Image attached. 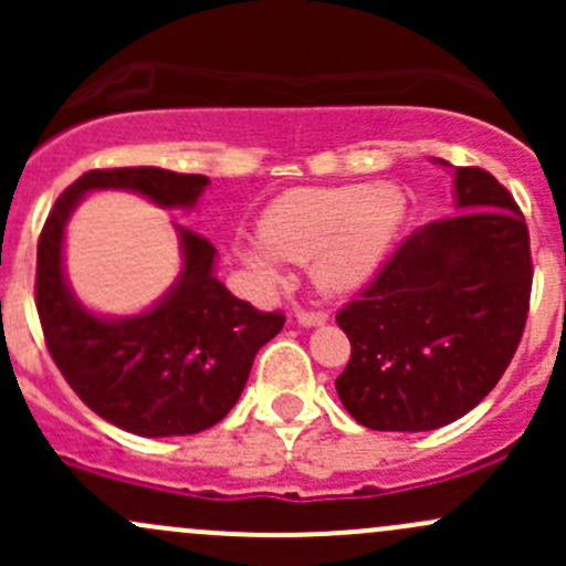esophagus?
<instances>
[{
    "instance_id": "1",
    "label": "esophagus",
    "mask_w": 566,
    "mask_h": 566,
    "mask_svg": "<svg viewBox=\"0 0 566 566\" xmlns=\"http://www.w3.org/2000/svg\"><path fill=\"white\" fill-rule=\"evenodd\" d=\"M328 315L325 312H298V323L304 325V328H315V325H323Z\"/></svg>"
}]
</instances>
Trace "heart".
I'll list each match as a JSON object with an SVG mask.
<instances>
[{"mask_svg": "<svg viewBox=\"0 0 566 566\" xmlns=\"http://www.w3.org/2000/svg\"><path fill=\"white\" fill-rule=\"evenodd\" d=\"M408 193L397 182L293 188L260 219V243L241 256L260 284H284L282 262L308 265L323 295H350L367 287L397 247L408 221Z\"/></svg>", "mask_w": 566, "mask_h": 566, "instance_id": "1", "label": "heart"}]
</instances>
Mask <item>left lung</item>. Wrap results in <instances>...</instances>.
I'll return each mask as SVG.
<instances>
[{
  "mask_svg": "<svg viewBox=\"0 0 566 566\" xmlns=\"http://www.w3.org/2000/svg\"><path fill=\"white\" fill-rule=\"evenodd\" d=\"M452 172L454 216L405 238L361 298L336 315L353 347L336 394L369 430L427 432L458 421L493 391L526 328L523 213L484 169Z\"/></svg>",
  "mask_w": 566,
  "mask_h": 566,
  "instance_id": "1",
  "label": "left lung"
}]
</instances>
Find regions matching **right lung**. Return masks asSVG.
I'll use <instances>...</instances> for the list:
<instances>
[{
  "label": "right lung",
  "instance_id": "1",
  "mask_svg": "<svg viewBox=\"0 0 566 566\" xmlns=\"http://www.w3.org/2000/svg\"><path fill=\"white\" fill-rule=\"evenodd\" d=\"M208 182L158 167L93 169L62 191L40 232L35 295L51 358L87 408L134 436H193L219 424L284 315L235 298L216 276L213 243L180 224L172 287L139 315H95L67 284L65 227L90 191H134L158 208L193 210Z\"/></svg>",
  "mask_w": 566,
  "mask_h": 566
}]
</instances>
